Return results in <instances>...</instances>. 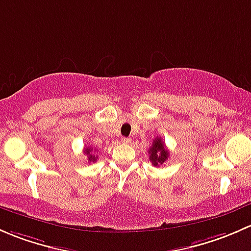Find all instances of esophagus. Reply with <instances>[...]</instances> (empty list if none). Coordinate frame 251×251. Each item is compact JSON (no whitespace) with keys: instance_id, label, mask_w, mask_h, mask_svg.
Instances as JSON below:
<instances>
[{"instance_id":"esophagus-1","label":"esophagus","mask_w":251,"mask_h":251,"mask_svg":"<svg viewBox=\"0 0 251 251\" xmlns=\"http://www.w3.org/2000/svg\"><path fill=\"white\" fill-rule=\"evenodd\" d=\"M121 141H122L123 144H130V143H131V139H129V138H122V139H121Z\"/></svg>"}]
</instances>
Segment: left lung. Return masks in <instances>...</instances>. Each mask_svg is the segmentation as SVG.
<instances>
[{"label":"left lung","mask_w":251,"mask_h":251,"mask_svg":"<svg viewBox=\"0 0 251 251\" xmlns=\"http://www.w3.org/2000/svg\"><path fill=\"white\" fill-rule=\"evenodd\" d=\"M149 153L150 161L152 162V164H153L154 167L162 165L165 161H167L168 157H169V152H168L163 140H162L161 138H158V136H157L153 140V143H152L151 147H150L149 150Z\"/></svg>","instance_id":"1"}]
</instances>
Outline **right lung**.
<instances>
[{
  "label": "right lung",
  "instance_id": "right-lung-1",
  "mask_svg": "<svg viewBox=\"0 0 251 251\" xmlns=\"http://www.w3.org/2000/svg\"><path fill=\"white\" fill-rule=\"evenodd\" d=\"M84 153L87 154L88 162H97L98 156H94V154H93V147H87V149L84 150Z\"/></svg>",
  "mask_w": 251,
  "mask_h": 251
}]
</instances>
